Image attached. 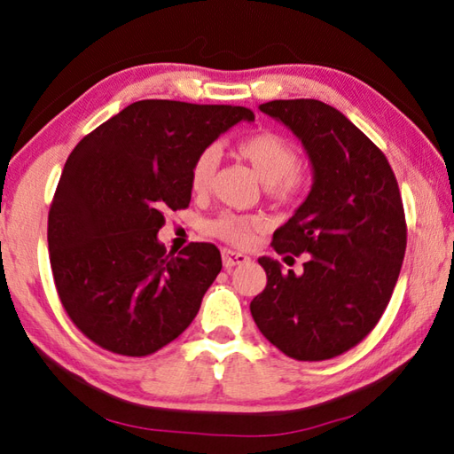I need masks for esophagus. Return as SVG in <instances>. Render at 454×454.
Segmentation results:
<instances>
[{
	"label": "esophagus",
	"instance_id": "34e87169",
	"mask_svg": "<svg viewBox=\"0 0 454 454\" xmlns=\"http://www.w3.org/2000/svg\"><path fill=\"white\" fill-rule=\"evenodd\" d=\"M249 257L246 254L232 252V249H222V263L224 267H234V265H242L247 263Z\"/></svg>",
	"mask_w": 454,
	"mask_h": 454
}]
</instances>
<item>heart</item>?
<instances>
[{
	"label": "heart",
	"mask_w": 454,
	"mask_h": 454,
	"mask_svg": "<svg viewBox=\"0 0 454 454\" xmlns=\"http://www.w3.org/2000/svg\"><path fill=\"white\" fill-rule=\"evenodd\" d=\"M238 158L249 163L255 176L262 179L269 192L278 200H294L301 197L306 187L304 171L298 168V152L294 144L283 134L271 130L255 132L236 144ZM218 166V152L215 148L202 150L191 168V187L192 191H207L212 176ZM257 218L239 216L232 212H224L216 220L210 222L208 230L224 242L244 246L252 238V232L259 228Z\"/></svg>",
	"instance_id": "heart-1"
}]
</instances>
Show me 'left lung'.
I'll list each match as a JSON object with an SVG mask.
<instances>
[{"label":"left lung","mask_w":454,"mask_h":454,"mask_svg":"<svg viewBox=\"0 0 454 454\" xmlns=\"http://www.w3.org/2000/svg\"><path fill=\"white\" fill-rule=\"evenodd\" d=\"M301 140L312 189L285 226L277 254H306L304 271L283 273L259 257L267 286L249 310L269 341L298 361L349 351L387 310L406 254L398 181L387 156L345 117L316 99L259 105Z\"/></svg>","instance_id":"obj_1"}]
</instances>
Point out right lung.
Returning a JSON list of instances; mask_svg holds the SVG:
<instances>
[{
  "mask_svg": "<svg viewBox=\"0 0 454 454\" xmlns=\"http://www.w3.org/2000/svg\"><path fill=\"white\" fill-rule=\"evenodd\" d=\"M254 119L232 105L146 99L74 148L48 212V252L64 310L93 343L144 356L195 320L222 269L218 247L171 255L158 232L166 210L189 207L199 153Z\"/></svg>",
  "mask_w": 454,
  "mask_h": 454,
  "instance_id": "obj_1",
  "label": "right lung"
}]
</instances>
